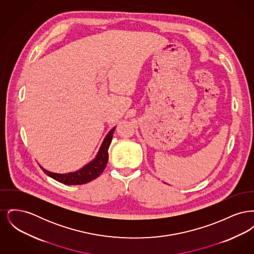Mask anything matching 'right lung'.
Returning a JSON list of instances; mask_svg holds the SVG:
<instances>
[{
	"mask_svg": "<svg viewBox=\"0 0 254 254\" xmlns=\"http://www.w3.org/2000/svg\"><path fill=\"white\" fill-rule=\"evenodd\" d=\"M115 128L116 127H114L107 134L95 158L91 162H89L88 164L84 166L82 169L73 172H69V173H64V174L50 172L40 166L41 169H43L44 172L52 179L69 186L83 185L96 179L107 167V164L109 161V147L111 144V140H112Z\"/></svg>",
	"mask_w": 254,
	"mask_h": 254,
	"instance_id": "right-lung-1",
	"label": "right lung"
}]
</instances>
